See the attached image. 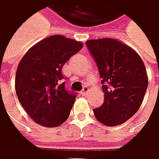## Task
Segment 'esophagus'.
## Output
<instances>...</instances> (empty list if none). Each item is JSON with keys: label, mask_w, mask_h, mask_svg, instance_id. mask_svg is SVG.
Masks as SVG:
<instances>
[{"label": "esophagus", "mask_w": 159, "mask_h": 159, "mask_svg": "<svg viewBox=\"0 0 159 159\" xmlns=\"http://www.w3.org/2000/svg\"><path fill=\"white\" fill-rule=\"evenodd\" d=\"M89 92V89L88 87H84V89H83V90H82V94H83V95H87Z\"/></svg>", "instance_id": "34e87169"}]
</instances>
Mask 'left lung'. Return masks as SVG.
<instances>
[{
  "instance_id": "8db88e82",
  "label": "left lung",
  "mask_w": 159,
  "mask_h": 159,
  "mask_svg": "<svg viewBox=\"0 0 159 159\" xmlns=\"http://www.w3.org/2000/svg\"><path fill=\"white\" fill-rule=\"evenodd\" d=\"M86 44L97 63L105 93L103 106L93 110L96 119L107 126L125 122L140 107L148 87L142 59L117 39H89Z\"/></svg>"
}]
</instances>
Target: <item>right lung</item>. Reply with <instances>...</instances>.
<instances>
[{"label": "right lung", "mask_w": 159, "mask_h": 159, "mask_svg": "<svg viewBox=\"0 0 159 159\" xmlns=\"http://www.w3.org/2000/svg\"><path fill=\"white\" fill-rule=\"evenodd\" d=\"M83 48V43L60 35L31 47L19 63L15 89L29 117L45 127H56L68 118L76 94L62 82V67Z\"/></svg>", "instance_id": "obj_1"}]
</instances>
